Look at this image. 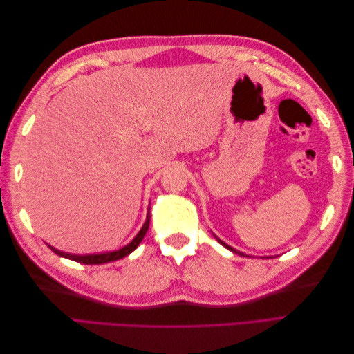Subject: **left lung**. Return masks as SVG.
Instances as JSON below:
<instances>
[{"label": "left lung", "instance_id": "8db88e82", "mask_svg": "<svg viewBox=\"0 0 354 354\" xmlns=\"http://www.w3.org/2000/svg\"><path fill=\"white\" fill-rule=\"evenodd\" d=\"M218 242H220V243H221V245H223V246H226V248H227V250H230V251H233V252H234V254H239V255H243V254H242V252H239V251H236V250H233V248H232V246H229V245H226V243H224V242H223V241H220V239H218Z\"/></svg>", "mask_w": 354, "mask_h": 354}]
</instances>
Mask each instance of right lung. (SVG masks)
<instances>
[{
    "label": "right lung",
    "instance_id": "right-lung-1",
    "mask_svg": "<svg viewBox=\"0 0 354 354\" xmlns=\"http://www.w3.org/2000/svg\"><path fill=\"white\" fill-rule=\"evenodd\" d=\"M149 223H151V214L147 212V218H146V223L143 224L142 230L137 233V236L128 243L125 245L124 248L118 250V251H112V252H102V254H93V255H73V254H68V252H62L56 248H53V246H50L51 251H55L57 255L60 257H65V259H69V260H73L77 263H81V264H103V263H109V261H115V260H120L122 259V257L128 255L130 252H133L138 243H140L145 238V234L149 229Z\"/></svg>",
    "mask_w": 354,
    "mask_h": 354
}]
</instances>
